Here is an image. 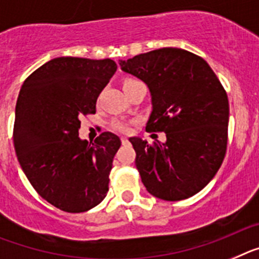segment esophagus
<instances>
[{"label": "esophagus", "mask_w": 259, "mask_h": 259, "mask_svg": "<svg viewBox=\"0 0 259 259\" xmlns=\"http://www.w3.org/2000/svg\"><path fill=\"white\" fill-rule=\"evenodd\" d=\"M121 142H122V145H126V143H129V139L126 137H121Z\"/></svg>", "instance_id": "34e87169"}]
</instances>
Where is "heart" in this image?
I'll list each match as a JSON object with an SVG mask.
<instances>
[{
	"label": "heart",
	"mask_w": 259,
	"mask_h": 259,
	"mask_svg": "<svg viewBox=\"0 0 259 259\" xmlns=\"http://www.w3.org/2000/svg\"><path fill=\"white\" fill-rule=\"evenodd\" d=\"M133 82H137V79H127L125 80L123 84H127V83H133ZM112 127H113L116 132H120V133H129L130 130L129 123L121 120H114L113 122H112Z\"/></svg>",
	"instance_id": "b5f03b06"
}]
</instances>
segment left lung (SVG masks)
<instances>
[{
	"instance_id": "1",
	"label": "left lung",
	"mask_w": 259,
	"mask_h": 259,
	"mask_svg": "<svg viewBox=\"0 0 259 259\" xmlns=\"http://www.w3.org/2000/svg\"><path fill=\"white\" fill-rule=\"evenodd\" d=\"M151 92L147 132H164V143L133 137L136 165L154 197L181 201L201 192L223 163L228 141L226 90L203 58L161 48L120 61Z\"/></svg>"
}]
</instances>
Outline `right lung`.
Returning a JSON list of instances; mask_svg holds the SVG:
<instances>
[{
    "label": "right lung",
    "mask_w": 259,
    "mask_h": 259,
    "mask_svg": "<svg viewBox=\"0 0 259 259\" xmlns=\"http://www.w3.org/2000/svg\"><path fill=\"white\" fill-rule=\"evenodd\" d=\"M117 70L111 58L57 57L36 69L15 107V154L37 194L66 212H84L105 198L120 138L104 132L89 143L79 138L80 117Z\"/></svg>",
    "instance_id": "right-lung-1"
}]
</instances>
